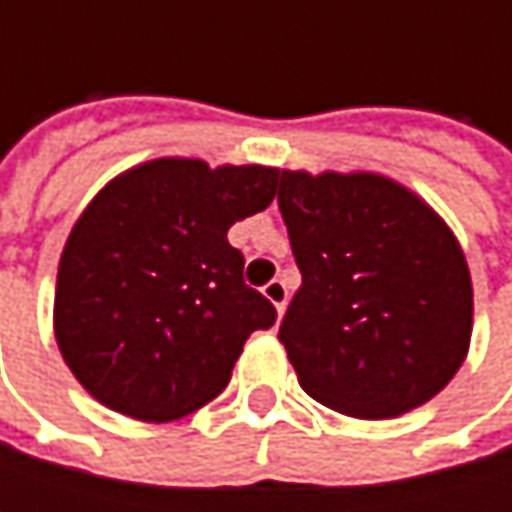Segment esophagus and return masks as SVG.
Here are the masks:
<instances>
[{"label":"esophagus","mask_w":512,"mask_h":512,"mask_svg":"<svg viewBox=\"0 0 512 512\" xmlns=\"http://www.w3.org/2000/svg\"><path fill=\"white\" fill-rule=\"evenodd\" d=\"M263 296H266V299H269V302L278 308V314L287 308V284H284L281 278H272V281L263 287Z\"/></svg>","instance_id":"34e87169"}]
</instances>
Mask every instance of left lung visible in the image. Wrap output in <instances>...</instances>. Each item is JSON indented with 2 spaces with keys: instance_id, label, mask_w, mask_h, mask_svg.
<instances>
[{
  "instance_id": "left-lung-1",
  "label": "left lung",
  "mask_w": 512,
  "mask_h": 512,
  "mask_svg": "<svg viewBox=\"0 0 512 512\" xmlns=\"http://www.w3.org/2000/svg\"><path fill=\"white\" fill-rule=\"evenodd\" d=\"M278 210L302 272L278 326L299 385L364 421L436 397L468 353L474 311L448 225L379 174L281 171Z\"/></svg>"
}]
</instances>
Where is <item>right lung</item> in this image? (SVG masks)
Instances as JSON below:
<instances>
[{
    "mask_svg": "<svg viewBox=\"0 0 512 512\" xmlns=\"http://www.w3.org/2000/svg\"><path fill=\"white\" fill-rule=\"evenodd\" d=\"M275 183L263 165L154 159L85 207L58 263L55 341L91 397L159 424L225 391L246 338L275 323L228 228Z\"/></svg>",
    "mask_w": 512,
    "mask_h": 512,
    "instance_id": "right-lung-1",
    "label": "right lung"
}]
</instances>
